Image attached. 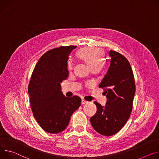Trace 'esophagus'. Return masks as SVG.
I'll list each match as a JSON object with an SVG mask.
<instances>
[{
  "label": "esophagus",
  "mask_w": 159,
  "mask_h": 159,
  "mask_svg": "<svg viewBox=\"0 0 159 159\" xmlns=\"http://www.w3.org/2000/svg\"><path fill=\"white\" fill-rule=\"evenodd\" d=\"M88 103V102L86 101L85 100H84V99H82V100H81V104H82V105L86 104V103Z\"/></svg>",
  "instance_id": "esophagus-1"
}]
</instances>
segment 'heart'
Here are the masks:
<instances>
[{
  "mask_svg": "<svg viewBox=\"0 0 159 159\" xmlns=\"http://www.w3.org/2000/svg\"><path fill=\"white\" fill-rule=\"evenodd\" d=\"M78 56L84 60L91 69L93 67H101L103 63V51L98 48L85 47L81 48L78 53ZM68 69L72 70L73 68V63L71 61L68 62Z\"/></svg>",
  "mask_w": 159,
  "mask_h": 159,
  "instance_id": "1",
  "label": "heart"
}]
</instances>
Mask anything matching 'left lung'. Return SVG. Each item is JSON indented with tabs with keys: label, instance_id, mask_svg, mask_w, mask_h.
<instances>
[{
	"label": "left lung",
	"instance_id": "1",
	"mask_svg": "<svg viewBox=\"0 0 159 159\" xmlns=\"http://www.w3.org/2000/svg\"><path fill=\"white\" fill-rule=\"evenodd\" d=\"M111 64L99 87L104 89L106 105L97 102L96 114L90 122L94 129L103 136H112L125 125L133 109L136 87L131 65L120 53L110 50Z\"/></svg>",
	"mask_w": 159,
	"mask_h": 159
}]
</instances>
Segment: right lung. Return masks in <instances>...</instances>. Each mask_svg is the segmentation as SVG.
<instances>
[{"mask_svg": "<svg viewBox=\"0 0 159 159\" xmlns=\"http://www.w3.org/2000/svg\"><path fill=\"white\" fill-rule=\"evenodd\" d=\"M76 46L51 49L40 58L28 85L33 114L45 131L56 134L64 131L73 112L81 105L78 96L66 97L61 83L69 76L67 60Z\"/></svg>", "mask_w": 159, "mask_h": 159, "instance_id": "right-lung-1", "label": "right lung"}]
</instances>
